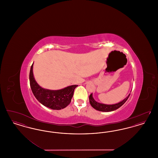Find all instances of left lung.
<instances>
[{
  "instance_id": "left-lung-1",
  "label": "left lung",
  "mask_w": 158,
  "mask_h": 158,
  "mask_svg": "<svg viewBox=\"0 0 158 158\" xmlns=\"http://www.w3.org/2000/svg\"><path fill=\"white\" fill-rule=\"evenodd\" d=\"M130 94L128 95L126 98L124 99H123V101H121L120 102L115 104H110V105H108V104H102V103H99L97 102L92 97V94H91L89 95V102H90L91 106L95 108V110L99 111H102V112H110V111H114L118 108H119L120 106L123 105L126 101L127 100L128 98L129 97Z\"/></svg>"
}]
</instances>
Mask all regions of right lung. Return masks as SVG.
I'll use <instances>...</instances> for the list:
<instances>
[{"mask_svg": "<svg viewBox=\"0 0 158 158\" xmlns=\"http://www.w3.org/2000/svg\"><path fill=\"white\" fill-rule=\"evenodd\" d=\"M33 64L31 67L30 82L32 92L38 101L45 106L59 110L66 108L71 102L73 92L77 85L69 86L59 90H50L41 87L33 75Z\"/></svg>", "mask_w": 158, "mask_h": 158, "instance_id": "right-lung-1", "label": "right lung"}]
</instances>
